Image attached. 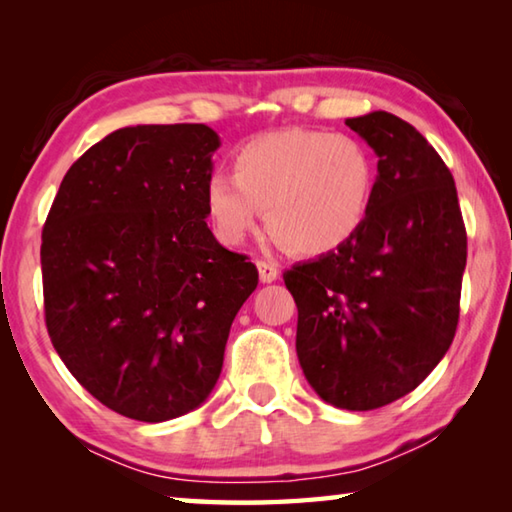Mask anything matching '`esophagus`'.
I'll return each mask as SVG.
<instances>
[{
    "label": "esophagus",
    "instance_id": "obj_1",
    "mask_svg": "<svg viewBox=\"0 0 512 512\" xmlns=\"http://www.w3.org/2000/svg\"><path fill=\"white\" fill-rule=\"evenodd\" d=\"M257 271H259V280L264 284H271L275 282L277 277H280V268L275 264H268V262H257Z\"/></svg>",
    "mask_w": 512,
    "mask_h": 512
}]
</instances>
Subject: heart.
Instances as JSON below:
<instances>
[{"label":"heart","mask_w":512,"mask_h":512,"mask_svg":"<svg viewBox=\"0 0 512 512\" xmlns=\"http://www.w3.org/2000/svg\"><path fill=\"white\" fill-rule=\"evenodd\" d=\"M377 192L375 155L361 140L314 128L257 135L232 155V178L214 173L205 210L225 244L257 228L298 255L332 253L366 223Z\"/></svg>","instance_id":"obj_1"}]
</instances>
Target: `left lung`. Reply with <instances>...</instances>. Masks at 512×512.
<instances>
[{"mask_svg": "<svg viewBox=\"0 0 512 512\" xmlns=\"http://www.w3.org/2000/svg\"><path fill=\"white\" fill-rule=\"evenodd\" d=\"M377 153L361 230L284 271L298 307L296 352L327 404L370 411L418 388L454 341L467 235L452 171L404 119H345Z\"/></svg>", "mask_w": 512, "mask_h": 512, "instance_id": "obj_1", "label": "left lung"}]
</instances>
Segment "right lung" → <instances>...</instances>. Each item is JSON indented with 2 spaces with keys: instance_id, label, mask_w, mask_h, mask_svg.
<instances>
[{
  "instance_id": "add662e5",
  "label": "right lung",
  "mask_w": 512,
  "mask_h": 512,
  "mask_svg": "<svg viewBox=\"0 0 512 512\" xmlns=\"http://www.w3.org/2000/svg\"><path fill=\"white\" fill-rule=\"evenodd\" d=\"M219 144L205 124L119 128L69 167L42 228L49 339L85 391L131 420L207 400L257 289L255 264L205 223Z\"/></svg>"
}]
</instances>
